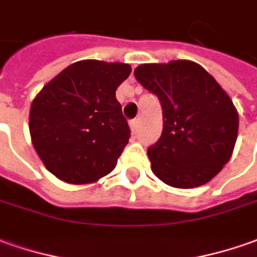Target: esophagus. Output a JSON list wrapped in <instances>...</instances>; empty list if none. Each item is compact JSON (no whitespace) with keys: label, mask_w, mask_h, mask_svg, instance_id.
Wrapping results in <instances>:
<instances>
[{"label":"esophagus","mask_w":257,"mask_h":257,"mask_svg":"<svg viewBox=\"0 0 257 257\" xmlns=\"http://www.w3.org/2000/svg\"><path fill=\"white\" fill-rule=\"evenodd\" d=\"M138 123H139V121H138V119H132V121L129 122V126H131V131H132V132H134V134H135L136 132V129H138Z\"/></svg>","instance_id":"1"}]
</instances>
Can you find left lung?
Returning a JSON list of instances; mask_svg holds the SVG:
<instances>
[{
    "mask_svg": "<svg viewBox=\"0 0 257 257\" xmlns=\"http://www.w3.org/2000/svg\"><path fill=\"white\" fill-rule=\"evenodd\" d=\"M135 78L160 101L163 132L148 149L152 170L176 188L208 183L231 159L239 116L229 95L200 64H141Z\"/></svg>",
    "mask_w": 257,
    "mask_h": 257,
    "instance_id": "obj_1",
    "label": "left lung"
}]
</instances>
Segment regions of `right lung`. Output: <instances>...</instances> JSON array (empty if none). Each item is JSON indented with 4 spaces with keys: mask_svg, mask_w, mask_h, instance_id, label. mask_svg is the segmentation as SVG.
<instances>
[{
    "mask_svg": "<svg viewBox=\"0 0 257 257\" xmlns=\"http://www.w3.org/2000/svg\"><path fill=\"white\" fill-rule=\"evenodd\" d=\"M131 74L125 63L80 60L42 88L31 105L33 148L49 172L70 184L111 173L131 129L115 97Z\"/></svg>",
    "mask_w": 257,
    "mask_h": 257,
    "instance_id": "right-lung-1",
    "label": "right lung"
}]
</instances>
